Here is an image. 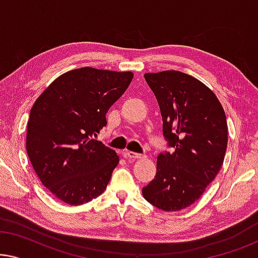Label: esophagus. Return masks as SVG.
<instances>
[{"instance_id":"obj_1","label":"esophagus","mask_w":258,"mask_h":258,"mask_svg":"<svg viewBox=\"0 0 258 258\" xmlns=\"http://www.w3.org/2000/svg\"><path fill=\"white\" fill-rule=\"evenodd\" d=\"M124 156L130 158V160H139V158H144V157H146V156H143L142 154L134 153V151H125Z\"/></svg>"}]
</instances>
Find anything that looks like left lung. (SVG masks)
Returning <instances> with one entry per match:
<instances>
[{"label": "left lung", "instance_id": "8db88e82", "mask_svg": "<svg viewBox=\"0 0 258 258\" xmlns=\"http://www.w3.org/2000/svg\"><path fill=\"white\" fill-rule=\"evenodd\" d=\"M163 119L172 154H160L156 176L142 189L150 204L164 211L191 206L223 164L228 144L224 109L214 91L188 74L164 70L144 74Z\"/></svg>", "mask_w": 258, "mask_h": 258}]
</instances>
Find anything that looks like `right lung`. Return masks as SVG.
Listing matches in <instances>:
<instances>
[{"instance_id":"add662e5","label":"right lung","mask_w":258,"mask_h":258,"mask_svg":"<svg viewBox=\"0 0 258 258\" xmlns=\"http://www.w3.org/2000/svg\"><path fill=\"white\" fill-rule=\"evenodd\" d=\"M133 77L132 72L74 69L35 101L27 154L42 184L61 202L81 206L107 189L119 157L94 137L107 125L105 114Z\"/></svg>"}]
</instances>
